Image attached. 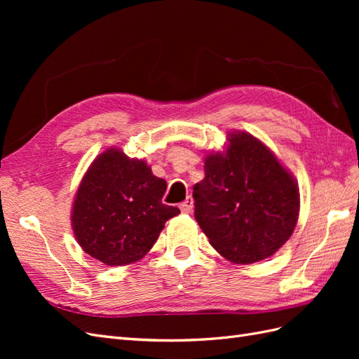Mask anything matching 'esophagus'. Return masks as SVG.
<instances>
[{
    "mask_svg": "<svg viewBox=\"0 0 359 359\" xmlns=\"http://www.w3.org/2000/svg\"><path fill=\"white\" fill-rule=\"evenodd\" d=\"M180 210L182 212H191V210H193V198L187 196V199L180 205Z\"/></svg>",
    "mask_w": 359,
    "mask_h": 359,
    "instance_id": "1",
    "label": "esophagus"
}]
</instances>
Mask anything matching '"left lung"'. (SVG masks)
<instances>
[{
  "label": "left lung",
  "mask_w": 359,
  "mask_h": 359,
  "mask_svg": "<svg viewBox=\"0 0 359 359\" xmlns=\"http://www.w3.org/2000/svg\"><path fill=\"white\" fill-rule=\"evenodd\" d=\"M194 219L211 245L235 264L259 262L283 245L299 212L298 184L259 139L229 135L224 153L205 158L193 187Z\"/></svg>",
  "instance_id": "left-lung-1"
}]
</instances>
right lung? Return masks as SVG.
Wrapping results in <instances>:
<instances>
[{
  "label": "right lung",
  "mask_w": 359,
  "mask_h": 359,
  "mask_svg": "<svg viewBox=\"0 0 359 359\" xmlns=\"http://www.w3.org/2000/svg\"><path fill=\"white\" fill-rule=\"evenodd\" d=\"M166 187L144 160L106 149L86 170L73 202L72 226L83 252L109 266L142 259L165 223L180 214L161 202Z\"/></svg>",
  "instance_id": "1"
}]
</instances>
